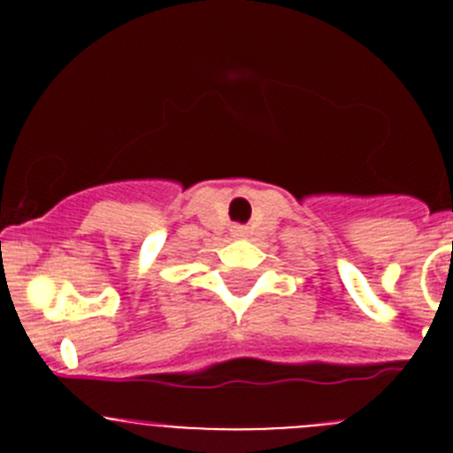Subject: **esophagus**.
I'll use <instances>...</instances> for the list:
<instances>
[{
    "label": "esophagus",
    "mask_w": 453,
    "mask_h": 453,
    "mask_svg": "<svg viewBox=\"0 0 453 453\" xmlns=\"http://www.w3.org/2000/svg\"><path fill=\"white\" fill-rule=\"evenodd\" d=\"M234 235H238V238H240V235H245V229H242V226H235Z\"/></svg>",
    "instance_id": "esophagus-1"
}]
</instances>
